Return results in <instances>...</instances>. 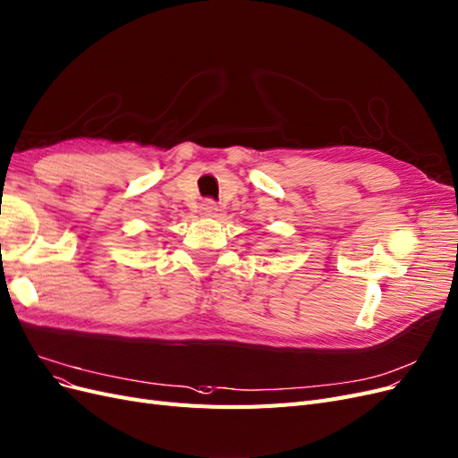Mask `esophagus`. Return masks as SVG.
Listing matches in <instances>:
<instances>
[{"instance_id": "obj_1", "label": "esophagus", "mask_w": 458, "mask_h": 458, "mask_svg": "<svg viewBox=\"0 0 458 458\" xmlns=\"http://www.w3.org/2000/svg\"><path fill=\"white\" fill-rule=\"evenodd\" d=\"M216 212H217V204H216L212 199L204 200V202L200 204V214H202L204 217H214Z\"/></svg>"}]
</instances>
